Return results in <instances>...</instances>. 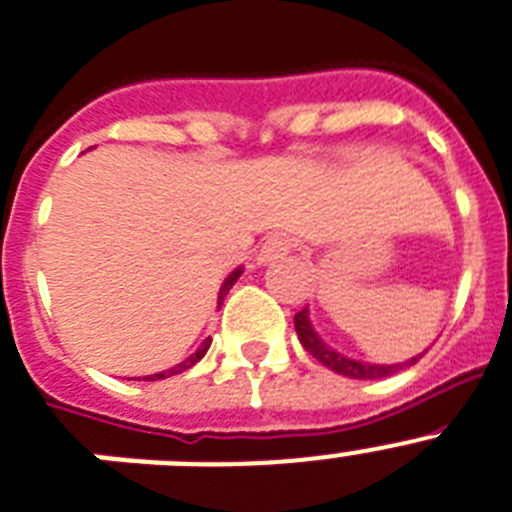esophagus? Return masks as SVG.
Wrapping results in <instances>:
<instances>
[{
	"mask_svg": "<svg viewBox=\"0 0 512 512\" xmlns=\"http://www.w3.org/2000/svg\"><path fill=\"white\" fill-rule=\"evenodd\" d=\"M294 249V239L286 234H273L265 239L263 249H260V263H273V260H281Z\"/></svg>",
	"mask_w": 512,
	"mask_h": 512,
	"instance_id": "obj_1",
	"label": "esophagus"
}]
</instances>
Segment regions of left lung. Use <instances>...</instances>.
<instances>
[{
	"label": "left lung",
	"mask_w": 512,
	"mask_h": 512,
	"mask_svg": "<svg viewBox=\"0 0 512 512\" xmlns=\"http://www.w3.org/2000/svg\"><path fill=\"white\" fill-rule=\"evenodd\" d=\"M294 328H296V336H299V341H302L304 351H309V354L315 356L317 362L325 364V367L333 369V372H338V375L354 377V380H377V377L395 375L398 369L411 367V364H416L419 359H422V354L414 356V359H409V362H403V364H367V362H356V359H349V356L338 354V351H333L330 346H325V343H322V338L317 336L315 328H312V322H309L307 307L294 315Z\"/></svg>",
	"instance_id": "obj_1"
}]
</instances>
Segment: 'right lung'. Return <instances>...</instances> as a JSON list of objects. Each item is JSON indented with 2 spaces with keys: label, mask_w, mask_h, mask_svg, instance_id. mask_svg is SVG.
Returning <instances> with one entry per match:
<instances>
[{
  "label": "right lung",
  "mask_w": 512,
  "mask_h": 512,
  "mask_svg": "<svg viewBox=\"0 0 512 512\" xmlns=\"http://www.w3.org/2000/svg\"><path fill=\"white\" fill-rule=\"evenodd\" d=\"M239 276H242V268H236L234 273H231V276L226 278V281H223L221 294H218V304L223 302V296L229 294V289H231V286H234L236 278H239ZM208 349H210V338H208V341H203V346H200V349H197L195 354H192V356H187V359H184V362H179V364H176V367L166 369V372H158V375H148V377H145V380H166V377H171V375H182L184 369H190L192 364L200 362V359H203L205 351H208Z\"/></svg>",
  "instance_id": "obj_1"
}]
</instances>
